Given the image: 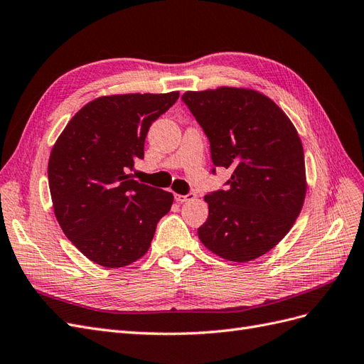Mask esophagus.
Returning <instances> with one entry per match:
<instances>
[{"instance_id":"esophagus-1","label":"esophagus","mask_w":364,"mask_h":364,"mask_svg":"<svg viewBox=\"0 0 364 364\" xmlns=\"http://www.w3.org/2000/svg\"><path fill=\"white\" fill-rule=\"evenodd\" d=\"M196 197L194 193H186V194H174V199L178 202H188V200H193Z\"/></svg>"}]
</instances>
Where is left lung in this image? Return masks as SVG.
<instances>
[{"label":"left lung","instance_id":"1","mask_svg":"<svg viewBox=\"0 0 364 364\" xmlns=\"http://www.w3.org/2000/svg\"><path fill=\"white\" fill-rule=\"evenodd\" d=\"M182 102L209 139L215 167L232 171L226 190L205 196L202 243L229 261L255 259L287 235L306 183L304 149L289 117L270 98L238 87L185 92Z\"/></svg>","mask_w":364,"mask_h":364}]
</instances>
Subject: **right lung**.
<instances>
[{
	"label": "right lung",
	"mask_w": 364,
	"mask_h": 364,
	"mask_svg": "<svg viewBox=\"0 0 364 364\" xmlns=\"http://www.w3.org/2000/svg\"><path fill=\"white\" fill-rule=\"evenodd\" d=\"M179 92L95 98L62 132L48 161L54 214L71 243L103 267H124L149 250L173 194L127 174L144 158L153 121Z\"/></svg>",
	"instance_id": "obj_1"
}]
</instances>
